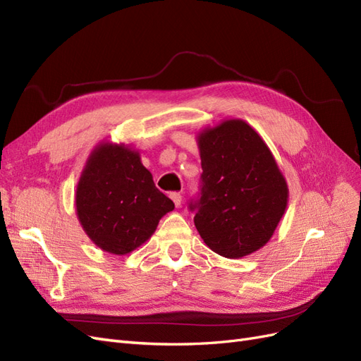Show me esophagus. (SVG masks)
I'll return each instance as SVG.
<instances>
[{
  "mask_svg": "<svg viewBox=\"0 0 361 361\" xmlns=\"http://www.w3.org/2000/svg\"><path fill=\"white\" fill-rule=\"evenodd\" d=\"M170 199L173 200L174 206L179 207L180 203H182V194H180V192H171V194H170Z\"/></svg>",
  "mask_w": 361,
  "mask_h": 361,
  "instance_id": "esophagus-1",
  "label": "esophagus"
}]
</instances>
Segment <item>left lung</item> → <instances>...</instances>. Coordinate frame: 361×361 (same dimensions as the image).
Wrapping results in <instances>:
<instances>
[{"mask_svg":"<svg viewBox=\"0 0 361 361\" xmlns=\"http://www.w3.org/2000/svg\"><path fill=\"white\" fill-rule=\"evenodd\" d=\"M200 199L194 224L216 255L241 259L264 247L286 211L289 190L262 137L241 118L223 120L197 135Z\"/></svg>","mask_w":361,"mask_h":361,"instance_id":"obj_1","label":"left lung"}]
</instances>
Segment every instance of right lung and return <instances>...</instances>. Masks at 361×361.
I'll list each match as a JSON object with an SVG mask.
<instances>
[{"label": "right lung", "instance_id": "right-lung-1", "mask_svg": "<svg viewBox=\"0 0 361 361\" xmlns=\"http://www.w3.org/2000/svg\"><path fill=\"white\" fill-rule=\"evenodd\" d=\"M76 215L94 245L123 256L145 244L174 203L154 183L138 150L110 141L87 158L75 192Z\"/></svg>", "mask_w": 361, "mask_h": 361}]
</instances>
